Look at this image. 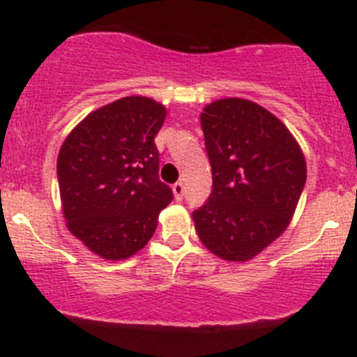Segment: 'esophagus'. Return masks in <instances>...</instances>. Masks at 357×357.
Instances as JSON below:
<instances>
[{
	"label": "esophagus",
	"mask_w": 357,
	"mask_h": 357,
	"mask_svg": "<svg viewBox=\"0 0 357 357\" xmlns=\"http://www.w3.org/2000/svg\"><path fill=\"white\" fill-rule=\"evenodd\" d=\"M172 193H174L176 200H181L183 195H185V185H183V183H176V185H172Z\"/></svg>",
	"instance_id": "esophagus-1"
}]
</instances>
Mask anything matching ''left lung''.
Segmentation results:
<instances>
[{
	"label": "left lung",
	"instance_id": "1",
	"mask_svg": "<svg viewBox=\"0 0 357 357\" xmlns=\"http://www.w3.org/2000/svg\"><path fill=\"white\" fill-rule=\"evenodd\" d=\"M212 193L193 212L207 250L247 262L289 228L305 185V157L290 129L245 98H221L200 114Z\"/></svg>",
	"mask_w": 357,
	"mask_h": 357
}]
</instances>
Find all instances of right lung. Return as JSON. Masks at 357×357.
<instances>
[{"label":"right lung","mask_w":357,"mask_h":357,"mask_svg":"<svg viewBox=\"0 0 357 357\" xmlns=\"http://www.w3.org/2000/svg\"><path fill=\"white\" fill-rule=\"evenodd\" d=\"M167 110L149 96H126L86 115L62 143L56 158L67 229L105 261L142 250L171 204L158 181L153 138Z\"/></svg>","instance_id":"1"}]
</instances>
